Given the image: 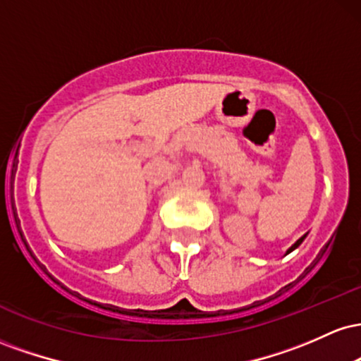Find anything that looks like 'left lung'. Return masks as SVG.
Masks as SVG:
<instances>
[{
    "label": "left lung",
    "mask_w": 361,
    "mask_h": 361,
    "mask_svg": "<svg viewBox=\"0 0 361 361\" xmlns=\"http://www.w3.org/2000/svg\"><path fill=\"white\" fill-rule=\"evenodd\" d=\"M305 235H307V234H305ZM305 235H302V238L299 239V241H297L295 244H293V246L292 247H288V251H287V255H288V252H292L293 250H297V247H299L300 246V244H302V241H304V239H305Z\"/></svg>",
    "instance_id": "1"
}]
</instances>
